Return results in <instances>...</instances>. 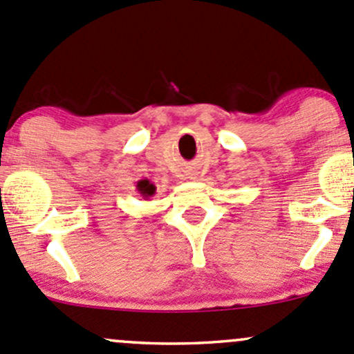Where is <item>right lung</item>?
Returning <instances> with one entry per match:
<instances>
[{"mask_svg":"<svg viewBox=\"0 0 354 354\" xmlns=\"http://www.w3.org/2000/svg\"><path fill=\"white\" fill-rule=\"evenodd\" d=\"M137 189H139L140 196H144L146 200L151 198V196L156 193V187L149 180H140L139 183H137Z\"/></svg>","mask_w":354,"mask_h":354,"instance_id":"1","label":"right lung"}]
</instances>
